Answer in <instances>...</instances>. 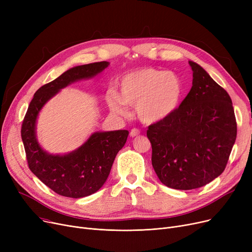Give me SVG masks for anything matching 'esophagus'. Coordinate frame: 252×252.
Instances as JSON below:
<instances>
[{
    "mask_svg": "<svg viewBox=\"0 0 252 252\" xmlns=\"http://www.w3.org/2000/svg\"><path fill=\"white\" fill-rule=\"evenodd\" d=\"M139 134H140V130H139L138 128H133V129H131V130L129 131V136H130L131 138L137 137Z\"/></svg>",
    "mask_w": 252,
    "mask_h": 252,
    "instance_id": "34e87169",
    "label": "esophagus"
}]
</instances>
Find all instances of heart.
I'll return each mask as SVG.
<instances>
[{
    "label": "heart",
    "instance_id": "heart-1",
    "mask_svg": "<svg viewBox=\"0 0 252 252\" xmlns=\"http://www.w3.org/2000/svg\"><path fill=\"white\" fill-rule=\"evenodd\" d=\"M119 94L106 95L109 108L124 115L126 106H136V114L145 124H155L173 114L180 104L183 83L173 71L142 68L126 74L119 83Z\"/></svg>",
    "mask_w": 252,
    "mask_h": 252
}]
</instances>
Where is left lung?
Returning a JSON list of instances; mask_svg holds the SVG:
<instances>
[{"mask_svg": "<svg viewBox=\"0 0 252 252\" xmlns=\"http://www.w3.org/2000/svg\"><path fill=\"white\" fill-rule=\"evenodd\" d=\"M192 88L176 111L149 126L152 166L165 186L192 190L226 168L237 136L232 100L200 65L189 61Z\"/></svg>", "mask_w": 252, "mask_h": 252, "instance_id": "8db88e82", "label": "left lung"}]
</instances>
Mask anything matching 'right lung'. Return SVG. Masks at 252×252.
<instances>
[{
	"mask_svg": "<svg viewBox=\"0 0 252 252\" xmlns=\"http://www.w3.org/2000/svg\"><path fill=\"white\" fill-rule=\"evenodd\" d=\"M108 65L107 61L95 62L65 71L35 92L24 116L21 138L29 167L46 186L61 196L82 198L97 192L107 180L116 154L126 142L128 131H96L76 150L53 155L43 150L37 142L36 118L44 105L61 89L81 79L94 77Z\"/></svg>",
	"mask_w": 252,
	"mask_h": 252,
	"instance_id": "right-lung-1",
	"label": "right lung"
}]
</instances>
